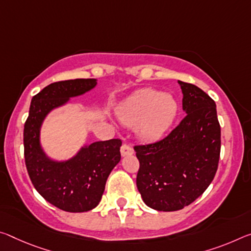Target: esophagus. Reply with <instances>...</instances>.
<instances>
[{
  "label": "esophagus",
  "mask_w": 251,
  "mask_h": 251,
  "mask_svg": "<svg viewBox=\"0 0 251 251\" xmlns=\"http://www.w3.org/2000/svg\"><path fill=\"white\" fill-rule=\"evenodd\" d=\"M121 153H122V156H127V155L134 154V150L129 145L124 144L121 147Z\"/></svg>",
  "instance_id": "esophagus-1"
}]
</instances>
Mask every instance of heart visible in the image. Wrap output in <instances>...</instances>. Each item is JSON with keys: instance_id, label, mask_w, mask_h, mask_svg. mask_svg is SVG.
Masks as SVG:
<instances>
[{"instance_id": "b5f03b06", "label": "heart", "mask_w": 251, "mask_h": 251, "mask_svg": "<svg viewBox=\"0 0 251 251\" xmlns=\"http://www.w3.org/2000/svg\"><path fill=\"white\" fill-rule=\"evenodd\" d=\"M176 113L177 104L173 96L143 88L123 102L117 110V117L126 126H136L140 137L156 140L168 130Z\"/></svg>"}]
</instances>
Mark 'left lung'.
Listing matches in <instances>:
<instances>
[{"label":"left lung","instance_id":"obj_1","mask_svg":"<svg viewBox=\"0 0 251 251\" xmlns=\"http://www.w3.org/2000/svg\"><path fill=\"white\" fill-rule=\"evenodd\" d=\"M178 83L185 117L162 140L134 146L137 189L157 211H176L196 201L212 182L220 158L216 102L196 85Z\"/></svg>","mask_w":251,"mask_h":251}]
</instances>
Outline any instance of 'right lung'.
<instances>
[{
    "mask_svg": "<svg viewBox=\"0 0 251 251\" xmlns=\"http://www.w3.org/2000/svg\"><path fill=\"white\" fill-rule=\"evenodd\" d=\"M95 86L96 79L50 83L33 96L25 123V160L30 180L45 200L67 212H86L98 205L107 177L121 161L122 141L113 138L93 143L71 160L54 162L46 156L40 146V127L51 109Z\"/></svg>",
    "mask_w": 251,
    "mask_h": 251,
    "instance_id": "add662e5",
    "label": "right lung"
}]
</instances>
